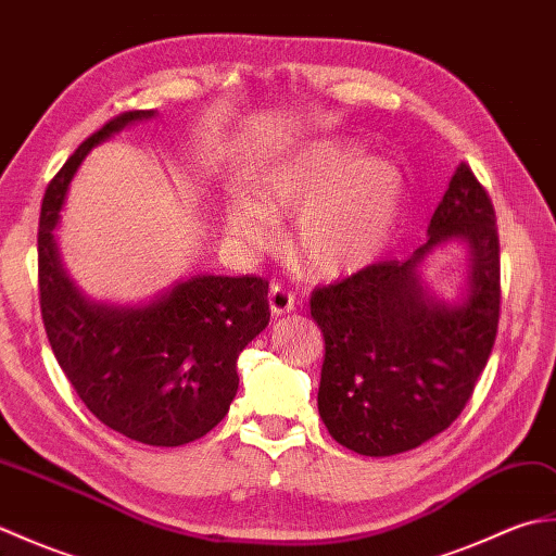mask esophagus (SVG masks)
Masks as SVG:
<instances>
[{
    "instance_id": "obj_1",
    "label": "esophagus",
    "mask_w": 556,
    "mask_h": 556,
    "mask_svg": "<svg viewBox=\"0 0 556 556\" xmlns=\"http://www.w3.org/2000/svg\"><path fill=\"white\" fill-rule=\"evenodd\" d=\"M267 301H269V311H271V315H275V317H281V315L291 313L293 305H296V299H293V293L287 287H281V285H271L269 287Z\"/></svg>"
}]
</instances>
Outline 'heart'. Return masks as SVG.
I'll use <instances>...</instances> for the list:
<instances>
[{"mask_svg":"<svg viewBox=\"0 0 556 556\" xmlns=\"http://www.w3.org/2000/svg\"><path fill=\"white\" fill-rule=\"evenodd\" d=\"M404 174L384 157H363L353 140L325 138L293 148L255 181V200L224 205L222 229L243 253H263L277 239L271 217L299 213L293 248L320 277L368 267L399 224Z\"/></svg>","mask_w":556,"mask_h":556,"instance_id":"b5f03b06","label":"heart"}]
</instances>
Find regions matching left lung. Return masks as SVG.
<instances>
[{
	"instance_id": "left-lung-1",
	"label": "left lung",
	"mask_w": 556,
	"mask_h": 556,
	"mask_svg": "<svg viewBox=\"0 0 556 556\" xmlns=\"http://www.w3.org/2000/svg\"><path fill=\"white\" fill-rule=\"evenodd\" d=\"M448 242L467 248V279L452 302L421 281ZM500 236L485 188L460 162L404 263L365 267L311 296L325 361L317 410L334 440L363 456L410 452L444 432L468 404L497 337Z\"/></svg>"
}]
</instances>
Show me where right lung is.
<instances>
[{
  "mask_svg": "<svg viewBox=\"0 0 556 556\" xmlns=\"http://www.w3.org/2000/svg\"><path fill=\"white\" fill-rule=\"evenodd\" d=\"M155 110L119 114L92 134L47 186L38 231L40 311L47 339L83 404L108 428L150 446H181L227 416L239 353L269 323L257 277L195 275L146 303L92 301L66 275L54 229L88 152Z\"/></svg>",
  "mask_w": 556,
  "mask_h": 556,
  "instance_id": "1",
  "label": "right lung"
}]
</instances>
